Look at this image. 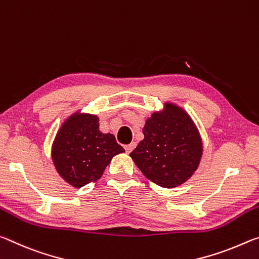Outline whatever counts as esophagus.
<instances>
[{
	"label": "esophagus",
	"mask_w": 259,
	"mask_h": 259,
	"mask_svg": "<svg viewBox=\"0 0 259 259\" xmlns=\"http://www.w3.org/2000/svg\"><path fill=\"white\" fill-rule=\"evenodd\" d=\"M135 146H137V143H135V142L130 143V145H126V146H125L126 152H131V151H132V150L134 149V148H135Z\"/></svg>",
	"instance_id": "34e87169"
}]
</instances>
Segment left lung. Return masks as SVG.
I'll return each instance as SVG.
<instances>
[{"label":"left lung","mask_w":259,"mask_h":259,"mask_svg":"<svg viewBox=\"0 0 259 259\" xmlns=\"http://www.w3.org/2000/svg\"><path fill=\"white\" fill-rule=\"evenodd\" d=\"M145 139L130 156L148 179L164 188L177 187L197 168L202 142L196 127L180 108L167 104L143 127Z\"/></svg>","instance_id":"8db88e82"}]
</instances>
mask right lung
Listing matches in <instances>:
<instances>
[{"label": "right lung", "mask_w": 259, "mask_h": 259, "mask_svg": "<svg viewBox=\"0 0 259 259\" xmlns=\"http://www.w3.org/2000/svg\"><path fill=\"white\" fill-rule=\"evenodd\" d=\"M125 152L112 134L99 131V118L72 116L59 130L53 146L57 172L73 187L100 179L113 156Z\"/></svg>", "instance_id": "obj_1"}]
</instances>
